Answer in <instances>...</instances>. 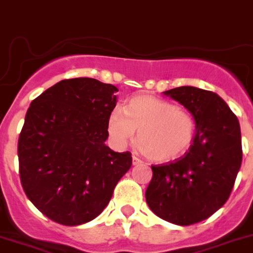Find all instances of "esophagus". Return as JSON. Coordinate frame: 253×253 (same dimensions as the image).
<instances>
[{
  "label": "esophagus",
  "instance_id": "1",
  "mask_svg": "<svg viewBox=\"0 0 253 253\" xmlns=\"http://www.w3.org/2000/svg\"><path fill=\"white\" fill-rule=\"evenodd\" d=\"M141 164H142V161H141L138 157H136V156L132 157V165H133V166H137V165H141Z\"/></svg>",
  "mask_w": 253,
  "mask_h": 253
}]
</instances>
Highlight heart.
Wrapping results in <instances>:
<instances>
[{"label": "heart", "mask_w": 253, "mask_h": 253, "mask_svg": "<svg viewBox=\"0 0 253 253\" xmlns=\"http://www.w3.org/2000/svg\"><path fill=\"white\" fill-rule=\"evenodd\" d=\"M138 129V148L155 161L167 162L183 155L192 145L195 121L187 111L167 100L138 94L125 107L110 113L107 132L116 148H124Z\"/></svg>", "instance_id": "obj_1"}]
</instances>
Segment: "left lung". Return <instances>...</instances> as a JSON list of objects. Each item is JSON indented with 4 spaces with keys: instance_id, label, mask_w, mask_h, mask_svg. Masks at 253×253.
Returning a JSON list of instances; mask_svg holds the SVG:
<instances>
[{
    "instance_id": "8db88e82",
    "label": "left lung",
    "mask_w": 253,
    "mask_h": 253,
    "mask_svg": "<svg viewBox=\"0 0 253 253\" xmlns=\"http://www.w3.org/2000/svg\"><path fill=\"white\" fill-rule=\"evenodd\" d=\"M164 94L187 108L196 134L180 160L151 166L146 202L165 221L193 225L212 216L230 197L242 162L240 124L214 92L182 86Z\"/></svg>"
}]
</instances>
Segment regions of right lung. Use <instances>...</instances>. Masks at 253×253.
I'll return each instance as SVG.
<instances>
[{"instance_id": "1", "label": "right lung", "mask_w": 253, "mask_h": 253, "mask_svg": "<svg viewBox=\"0 0 253 253\" xmlns=\"http://www.w3.org/2000/svg\"><path fill=\"white\" fill-rule=\"evenodd\" d=\"M117 91L88 77L63 80L28 107L17 147L21 185L55 222L79 226L96 218L131 167V153L105 145Z\"/></svg>"}]
</instances>
